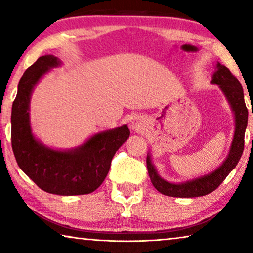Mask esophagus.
I'll return each instance as SVG.
<instances>
[{
	"label": "esophagus",
	"mask_w": 253,
	"mask_h": 253,
	"mask_svg": "<svg viewBox=\"0 0 253 253\" xmlns=\"http://www.w3.org/2000/svg\"><path fill=\"white\" fill-rule=\"evenodd\" d=\"M131 129L134 130V131H139L143 129V124H141V122L139 120L134 119L131 121Z\"/></svg>",
	"instance_id": "obj_1"
}]
</instances>
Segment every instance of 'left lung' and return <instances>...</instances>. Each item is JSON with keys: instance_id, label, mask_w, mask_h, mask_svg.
I'll return each mask as SVG.
<instances>
[{"instance_id": "8db88e82", "label": "left lung", "mask_w": 253, "mask_h": 253, "mask_svg": "<svg viewBox=\"0 0 253 253\" xmlns=\"http://www.w3.org/2000/svg\"><path fill=\"white\" fill-rule=\"evenodd\" d=\"M211 83L219 86L234 114L235 131L229 153L222 164L212 172L185 182L172 183L168 182L167 179L162 178L159 175L157 168L152 162L150 152H148L146 158L148 175H150L152 184L162 195L177 197V198H195V197L209 195L224 181L229 172L236 167L242 157L244 150V134L248 126L249 113L247 106H245L244 93L241 83L235 76H233L229 69L219 62L215 65V71L213 72Z\"/></svg>"}]
</instances>
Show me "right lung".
<instances>
[{
	"label": "right lung",
	"mask_w": 253,
	"mask_h": 253,
	"mask_svg": "<svg viewBox=\"0 0 253 253\" xmlns=\"http://www.w3.org/2000/svg\"><path fill=\"white\" fill-rule=\"evenodd\" d=\"M62 62L54 55L38 58L20 78L12 103L11 144L19 168L43 191L60 196L95 191L108 174L116 151L130 136L126 124L93 134L70 150L44 145L32 132L31 95L40 79Z\"/></svg>",
	"instance_id": "obj_1"
}]
</instances>
